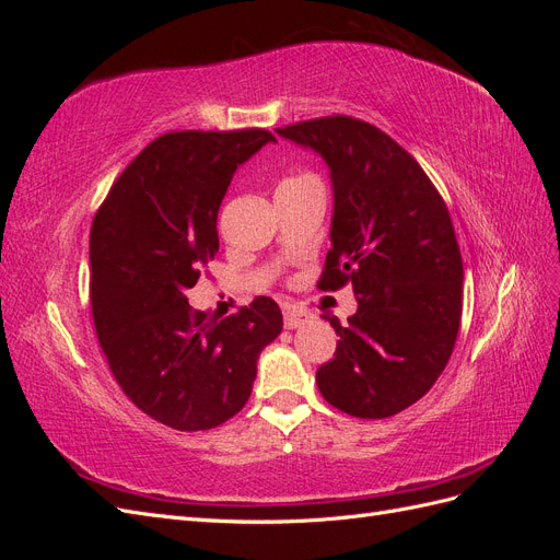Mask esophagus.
I'll list each match as a JSON object with an SVG mask.
<instances>
[{
  "instance_id": "1",
  "label": "esophagus",
  "mask_w": 560,
  "mask_h": 560,
  "mask_svg": "<svg viewBox=\"0 0 560 560\" xmlns=\"http://www.w3.org/2000/svg\"><path fill=\"white\" fill-rule=\"evenodd\" d=\"M308 315L301 313L299 308H284V327L287 329H299L301 325H306Z\"/></svg>"
}]
</instances>
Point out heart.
Wrapping results in <instances>:
<instances>
[{"label":"heart","mask_w":560,"mask_h":560,"mask_svg":"<svg viewBox=\"0 0 560 560\" xmlns=\"http://www.w3.org/2000/svg\"><path fill=\"white\" fill-rule=\"evenodd\" d=\"M294 179H301V177H292V179H287V182H294Z\"/></svg>","instance_id":"b5f03b06"}]
</instances>
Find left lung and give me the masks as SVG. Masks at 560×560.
<instances>
[{"label": "left lung", "instance_id": "1", "mask_svg": "<svg viewBox=\"0 0 560 560\" xmlns=\"http://www.w3.org/2000/svg\"><path fill=\"white\" fill-rule=\"evenodd\" d=\"M327 161L331 249L317 287L352 284L358 313L329 317L334 358L317 387L338 411L389 418L442 376L463 317V257L446 202L387 132L343 114L278 128ZM327 319V317H325Z\"/></svg>", "mask_w": 560, "mask_h": 560}]
</instances>
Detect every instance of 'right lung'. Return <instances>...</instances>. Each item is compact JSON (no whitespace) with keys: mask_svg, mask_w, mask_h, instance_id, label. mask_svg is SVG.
<instances>
[{"mask_svg":"<svg viewBox=\"0 0 560 560\" xmlns=\"http://www.w3.org/2000/svg\"><path fill=\"white\" fill-rule=\"evenodd\" d=\"M273 132L175 130L112 184L91 226V308L107 364L142 413L179 432L212 430L252 395L282 313L257 296L224 319L186 290L219 249L217 214L235 167Z\"/></svg>","mask_w":560,"mask_h":560,"instance_id":"obj_1","label":"right lung"}]
</instances>
